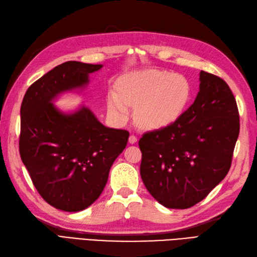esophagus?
<instances>
[{
	"instance_id": "1",
	"label": "esophagus",
	"mask_w": 257,
	"mask_h": 257,
	"mask_svg": "<svg viewBox=\"0 0 257 257\" xmlns=\"http://www.w3.org/2000/svg\"><path fill=\"white\" fill-rule=\"evenodd\" d=\"M136 142H137V137L134 136V135H131V136L129 137V143H130V144H135Z\"/></svg>"
}]
</instances>
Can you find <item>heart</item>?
I'll return each instance as SVG.
<instances>
[{
    "label": "heart",
    "mask_w": 257,
    "mask_h": 257,
    "mask_svg": "<svg viewBox=\"0 0 257 257\" xmlns=\"http://www.w3.org/2000/svg\"><path fill=\"white\" fill-rule=\"evenodd\" d=\"M192 96L188 79L161 69L138 70L118 81L117 91H109L107 107L117 121L129 116V105L135 107V119L142 128L169 126L183 114Z\"/></svg>",
    "instance_id": "obj_1"
}]
</instances>
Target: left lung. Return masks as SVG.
<instances>
[{
    "label": "left lung",
    "mask_w": 257,
    "mask_h": 257,
    "mask_svg": "<svg viewBox=\"0 0 257 257\" xmlns=\"http://www.w3.org/2000/svg\"><path fill=\"white\" fill-rule=\"evenodd\" d=\"M193 104L169 126L144 134L140 175L167 208H189L228 174L240 123L235 98L221 78L201 70Z\"/></svg>",
    "instance_id": "8db88e82"
}]
</instances>
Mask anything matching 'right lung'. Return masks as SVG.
Listing matches in <instances>:
<instances>
[{"label":"right lung","mask_w":257,"mask_h":257,"mask_svg":"<svg viewBox=\"0 0 257 257\" xmlns=\"http://www.w3.org/2000/svg\"><path fill=\"white\" fill-rule=\"evenodd\" d=\"M101 64L70 61L32 83L21 107L19 153L45 202L64 212H80L101 195L129 133L105 127L89 107L63 110L65 93H81Z\"/></svg>","instance_id":"add662e5"}]
</instances>
